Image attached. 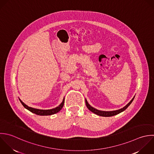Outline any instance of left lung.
Segmentation results:
<instances>
[{"mask_svg":"<svg viewBox=\"0 0 154 154\" xmlns=\"http://www.w3.org/2000/svg\"><path fill=\"white\" fill-rule=\"evenodd\" d=\"M135 97H134L133 98V99L129 102V103H128L125 107H124L123 108L121 109H119V110H114V111H110V112H106V111H101V110H98L95 108H94L93 107H92L87 101V100H85V102H86V107H88V109L91 111L92 112H93L94 113L97 115H99V116H104V117H110V116H115V115H116L122 112H124L126 109H127V107L131 104V103L133 102L134 98Z\"/></svg>","mask_w":154,"mask_h":154,"instance_id":"left-lung-1","label":"left lung"}]
</instances>
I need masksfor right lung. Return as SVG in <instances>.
Here are the masks:
<instances>
[{
  "mask_svg": "<svg viewBox=\"0 0 154 154\" xmlns=\"http://www.w3.org/2000/svg\"><path fill=\"white\" fill-rule=\"evenodd\" d=\"M20 101L21 102V103L22 104V105L24 106V108H26V109H27L28 110H29L30 112H31L33 113H35L37 115H40V116H48V115H51L53 114H55L57 112H59L63 107V104H64V102H65V99L63 98L62 103L58 106L56 107L54 109H49V110H41V109H34L30 107L27 106L26 104H25L20 98H19Z\"/></svg>",
  "mask_w": 154,
  "mask_h": 154,
  "instance_id": "right-lung-1",
  "label": "right lung"
}]
</instances>
